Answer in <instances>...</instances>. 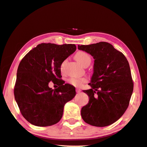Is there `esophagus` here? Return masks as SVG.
Returning a JSON list of instances; mask_svg holds the SVG:
<instances>
[{
  "mask_svg": "<svg viewBox=\"0 0 147 147\" xmlns=\"http://www.w3.org/2000/svg\"><path fill=\"white\" fill-rule=\"evenodd\" d=\"M81 91H82V90H81L80 89H79V88H76V93H80Z\"/></svg>",
  "mask_w": 147,
  "mask_h": 147,
  "instance_id": "obj_1",
  "label": "esophagus"
}]
</instances>
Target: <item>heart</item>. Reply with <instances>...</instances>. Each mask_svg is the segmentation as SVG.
<instances>
[{"label":"heart","instance_id":"1","mask_svg":"<svg viewBox=\"0 0 147 147\" xmlns=\"http://www.w3.org/2000/svg\"><path fill=\"white\" fill-rule=\"evenodd\" d=\"M74 57L84 67L88 66L90 64L91 61H92V58H91L90 54H88L87 52H84V51H78V52H76L75 55H74ZM65 62V61L61 65V70L63 67ZM86 81H87V78H86L71 77L67 80V82L69 84L75 86V87H80Z\"/></svg>","mask_w":147,"mask_h":147}]
</instances>
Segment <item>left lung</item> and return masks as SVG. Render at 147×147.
<instances>
[{"mask_svg": "<svg viewBox=\"0 0 147 147\" xmlns=\"http://www.w3.org/2000/svg\"><path fill=\"white\" fill-rule=\"evenodd\" d=\"M94 58V74L90 90L83 92L89 103L83 107L81 116L85 122L105 127L117 121L126 111L134 90L129 63L123 53L106 42L78 45Z\"/></svg>", "mask_w": 147, "mask_h": 147, "instance_id": "left-lung-1", "label": "left lung"}]
</instances>
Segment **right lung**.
<instances>
[{
    "instance_id": "right-lung-1",
    "label": "right lung",
    "mask_w": 147,
    "mask_h": 147,
    "mask_svg": "<svg viewBox=\"0 0 147 147\" xmlns=\"http://www.w3.org/2000/svg\"><path fill=\"white\" fill-rule=\"evenodd\" d=\"M75 44L42 43L21 61L14 86V97L21 113L31 124L45 127L62 118L65 105L76 95L75 88L61 79V65L75 52ZM52 81L58 86L52 90Z\"/></svg>"
}]
</instances>
